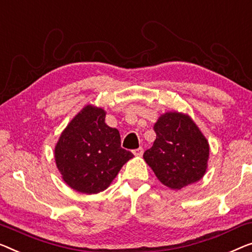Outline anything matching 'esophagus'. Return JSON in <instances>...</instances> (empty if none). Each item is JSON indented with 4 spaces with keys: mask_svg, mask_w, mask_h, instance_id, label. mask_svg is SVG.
<instances>
[{
    "mask_svg": "<svg viewBox=\"0 0 252 252\" xmlns=\"http://www.w3.org/2000/svg\"><path fill=\"white\" fill-rule=\"evenodd\" d=\"M142 153H144V149H142L141 147H139L138 149H134V150H133V154H134V155H136V156H141Z\"/></svg>",
    "mask_w": 252,
    "mask_h": 252,
    "instance_id": "1",
    "label": "esophagus"
}]
</instances>
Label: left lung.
<instances>
[{
	"mask_svg": "<svg viewBox=\"0 0 252 252\" xmlns=\"http://www.w3.org/2000/svg\"><path fill=\"white\" fill-rule=\"evenodd\" d=\"M156 139L144 154L156 178L172 190L202 179L207 171L209 144L188 114L166 112L154 126Z\"/></svg>",
	"mask_w": 252,
	"mask_h": 252,
	"instance_id": "left-lung-1",
	"label": "left lung"
}]
</instances>
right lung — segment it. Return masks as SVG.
I'll use <instances>...</instances> for the list:
<instances>
[{"label": "right lung", "mask_w": 252, "mask_h": 252, "mask_svg": "<svg viewBox=\"0 0 252 252\" xmlns=\"http://www.w3.org/2000/svg\"><path fill=\"white\" fill-rule=\"evenodd\" d=\"M102 107L86 105L62 131L54 149L56 167L71 189L98 193L107 189L133 154L121 147L119 130L105 123Z\"/></svg>", "instance_id": "right-lung-1"}]
</instances>
